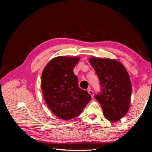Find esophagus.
Here are the masks:
<instances>
[{"instance_id":"1","label":"esophagus","mask_w":152,"mask_h":152,"mask_svg":"<svg viewBox=\"0 0 152 152\" xmlns=\"http://www.w3.org/2000/svg\"><path fill=\"white\" fill-rule=\"evenodd\" d=\"M88 93H89L90 94H91V96L92 97L94 96V92H93V91H92V90H91V88H90L88 89Z\"/></svg>"}]
</instances>
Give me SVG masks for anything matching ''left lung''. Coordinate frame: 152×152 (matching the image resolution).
Wrapping results in <instances>:
<instances>
[{
  "instance_id": "1",
  "label": "left lung",
  "mask_w": 152,
  "mask_h": 152,
  "mask_svg": "<svg viewBox=\"0 0 152 152\" xmlns=\"http://www.w3.org/2000/svg\"><path fill=\"white\" fill-rule=\"evenodd\" d=\"M89 61L99 76L102 93L96 95L105 118L117 122L130 107L132 82L125 66L119 60L91 57Z\"/></svg>"
}]
</instances>
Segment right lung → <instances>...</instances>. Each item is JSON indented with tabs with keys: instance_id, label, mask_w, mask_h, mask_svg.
Returning a JSON list of instances; mask_svg holds the SVG:
<instances>
[{
	"instance_id": "1",
	"label": "right lung",
	"mask_w": 152,
	"mask_h": 152,
	"mask_svg": "<svg viewBox=\"0 0 152 152\" xmlns=\"http://www.w3.org/2000/svg\"><path fill=\"white\" fill-rule=\"evenodd\" d=\"M80 57L58 56L46 64L42 75L43 98L53 114L65 121L79 115L91 100L86 91L78 86L73 69Z\"/></svg>"
}]
</instances>
